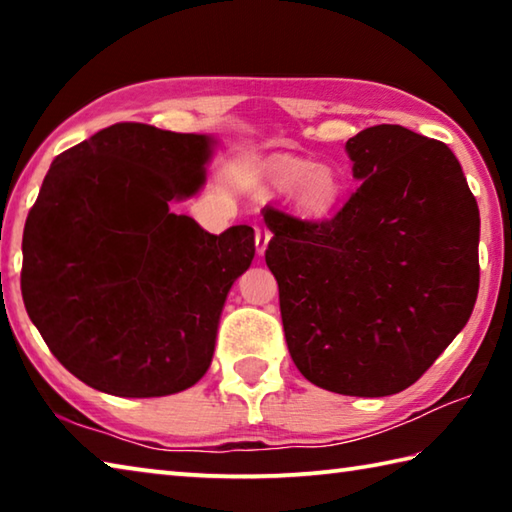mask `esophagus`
I'll return each mask as SVG.
<instances>
[{
    "mask_svg": "<svg viewBox=\"0 0 512 512\" xmlns=\"http://www.w3.org/2000/svg\"><path fill=\"white\" fill-rule=\"evenodd\" d=\"M268 241H271V232H268V228H264V225H257V228H255V246H257L259 255L266 253Z\"/></svg>",
    "mask_w": 512,
    "mask_h": 512,
    "instance_id": "34e87169",
    "label": "esophagus"
}]
</instances>
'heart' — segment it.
<instances>
[{"instance_id": "obj_1", "label": "heart", "mask_w": 512, "mask_h": 512, "mask_svg": "<svg viewBox=\"0 0 512 512\" xmlns=\"http://www.w3.org/2000/svg\"><path fill=\"white\" fill-rule=\"evenodd\" d=\"M262 180L273 192H291L293 205L307 219H325L336 210L345 192L339 169L291 155H273L266 160Z\"/></svg>"}]
</instances>
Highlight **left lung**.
<instances>
[{"label": "left lung", "instance_id": "8db88e82", "mask_svg": "<svg viewBox=\"0 0 512 512\" xmlns=\"http://www.w3.org/2000/svg\"><path fill=\"white\" fill-rule=\"evenodd\" d=\"M345 151L357 192L323 223L266 207V264L305 379L386 397L415 384L470 320L479 205L449 146L409 128H366Z\"/></svg>", "mask_w": 512, "mask_h": 512}]
</instances>
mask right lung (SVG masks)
I'll use <instances>...</instances> for the list:
<instances>
[{"mask_svg": "<svg viewBox=\"0 0 512 512\" xmlns=\"http://www.w3.org/2000/svg\"><path fill=\"white\" fill-rule=\"evenodd\" d=\"M212 135L115 124L60 153L22 237V298L54 357L117 397L185 391L210 368L250 225L173 214L205 185Z\"/></svg>", "mask_w": 512, "mask_h": 512, "instance_id": "add662e5", "label": "right lung"}]
</instances>
